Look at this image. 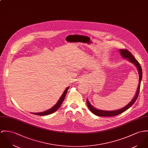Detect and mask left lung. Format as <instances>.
<instances>
[{
    "mask_svg": "<svg viewBox=\"0 0 148 148\" xmlns=\"http://www.w3.org/2000/svg\"><path fill=\"white\" fill-rule=\"evenodd\" d=\"M119 51H120V53H121V56L123 58L127 59L129 61H130L132 63H134V65L136 66L137 69H138V74H139V83H138V88H137L136 94L134 96V98H133V99L130 102V103H128L124 108H122L120 110H115V111H103V110H97V109L93 108L90 105V103H89L88 100L87 99L86 100V103H87L88 107L94 114L97 115V116H116V115H118L120 114L123 113V112H124L125 111L128 110L129 108L131 107V106H132L134 104L136 99H137L138 95L139 94L140 88V84H141V79H142V75H143L140 63H138V62L136 59V58L132 55L131 52L129 51L128 50H127V49H120Z\"/></svg>",
    "mask_w": 148,
    "mask_h": 148,
    "instance_id": "8db88e82",
    "label": "left lung"
}]
</instances>
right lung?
Returning a JSON list of instances; mask_svg holds the SVG:
<instances>
[{
  "mask_svg": "<svg viewBox=\"0 0 148 148\" xmlns=\"http://www.w3.org/2000/svg\"><path fill=\"white\" fill-rule=\"evenodd\" d=\"M69 87H68L67 88L64 90V93H63V94L62 95V96L60 97V98H59V101H58V102L56 103V104L54 106L53 108L50 109H49V110H47L46 111H44V112H38V113H32L34 115H49V114H51L52 113L54 112L55 111H56L59 108H60V106H61L62 103H63L64 98H65V97L66 95L67 94V92L68 89Z\"/></svg>",
  "mask_w": 148,
  "mask_h": 148,
  "instance_id": "obj_1",
  "label": "right lung"
}]
</instances>
